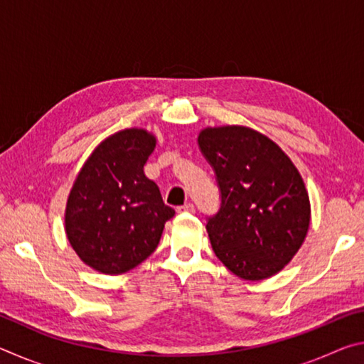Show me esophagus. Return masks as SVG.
I'll return each mask as SVG.
<instances>
[{
	"mask_svg": "<svg viewBox=\"0 0 364 364\" xmlns=\"http://www.w3.org/2000/svg\"><path fill=\"white\" fill-rule=\"evenodd\" d=\"M178 212H180V213H194L196 207L193 204H184L181 207H178Z\"/></svg>",
	"mask_w": 364,
	"mask_h": 364,
	"instance_id": "34e87169",
	"label": "esophagus"
}]
</instances>
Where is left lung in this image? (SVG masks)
I'll use <instances>...</instances> for the list:
<instances>
[{
    "instance_id": "1",
    "label": "left lung",
    "mask_w": 364,
    "mask_h": 364,
    "mask_svg": "<svg viewBox=\"0 0 364 364\" xmlns=\"http://www.w3.org/2000/svg\"><path fill=\"white\" fill-rule=\"evenodd\" d=\"M197 143L221 191L220 210L207 221L215 255L245 281L279 273L310 228L300 171L274 141L249 127H207Z\"/></svg>"
}]
</instances>
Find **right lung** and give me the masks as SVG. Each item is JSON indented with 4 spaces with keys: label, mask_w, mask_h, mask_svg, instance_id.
I'll return each instance as SVG.
<instances>
[{
    "label": "right lung",
    "mask_w": 364,
    "mask_h": 364,
    "mask_svg": "<svg viewBox=\"0 0 364 364\" xmlns=\"http://www.w3.org/2000/svg\"><path fill=\"white\" fill-rule=\"evenodd\" d=\"M157 139L144 128L110 134L86 159L67 197V239L85 264L123 274L157 249L175 210L144 175Z\"/></svg>",
    "instance_id": "1"
}]
</instances>
